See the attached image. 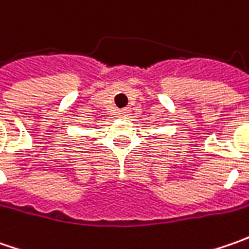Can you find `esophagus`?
Returning a JSON list of instances; mask_svg holds the SVG:
<instances>
[{"mask_svg":"<svg viewBox=\"0 0 249 249\" xmlns=\"http://www.w3.org/2000/svg\"><path fill=\"white\" fill-rule=\"evenodd\" d=\"M129 112L130 110L127 109V108H124V109H120L119 116H122V118H126V116H129Z\"/></svg>","mask_w":249,"mask_h":249,"instance_id":"obj_1","label":"esophagus"}]
</instances>
